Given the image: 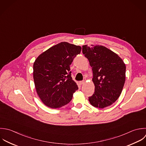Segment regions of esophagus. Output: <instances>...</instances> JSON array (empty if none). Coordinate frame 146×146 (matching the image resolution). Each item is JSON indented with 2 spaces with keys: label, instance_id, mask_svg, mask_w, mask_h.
I'll return each mask as SVG.
<instances>
[{
  "label": "esophagus",
  "instance_id": "1",
  "mask_svg": "<svg viewBox=\"0 0 146 146\" xmlns=\"http://www.w3.org/2000/svg\"><path fill=\"white\" fill-rule=\"evenodd\" d=\"M85 83V81H80V82H79V84H80V85H82V84H84Z\"/></svg>",
  "mask_w": 146,
  "mask_h": 146
}]
</instances>
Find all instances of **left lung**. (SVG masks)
Masks as SVG:
<instances>
[{
  "label": "left lung",
  "mask_w": 146,
  "mask_h": 146,
  "mask_svg": "<svg viewBox=\"0 0 146 146\" xmlns=\"http://www.w3.org/2000/svg\"><path fill=\"white\" fill-rule=\"evenodd\" d=\"M93 70L94 93L90 104L100 109L112 105L120 96L126 79V65L119 56L102 45L82 46Z\"/></svg>",
  "instance_id": "8db88e82"
}]
</instances>
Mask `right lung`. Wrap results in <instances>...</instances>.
Segmentation results:
<instances>
[{
	"mask_svg": "<svg viewBox=\"0 0 146 146\" xmlns=\"http://www.w3.org/2000/svg\"><path fill=\"white\" fill-rule=\"evenodd\" d=\"M81 47L61 42L41 53L33 64V80L37 93L46 106L60 108L68 104L78 90L71 77L70 65Z\"/></svg>",
	"mask_w": 146,
	"mask_h": 146,
	"instance_id": "1",
	"label": "right lung"
}]
</instances>
